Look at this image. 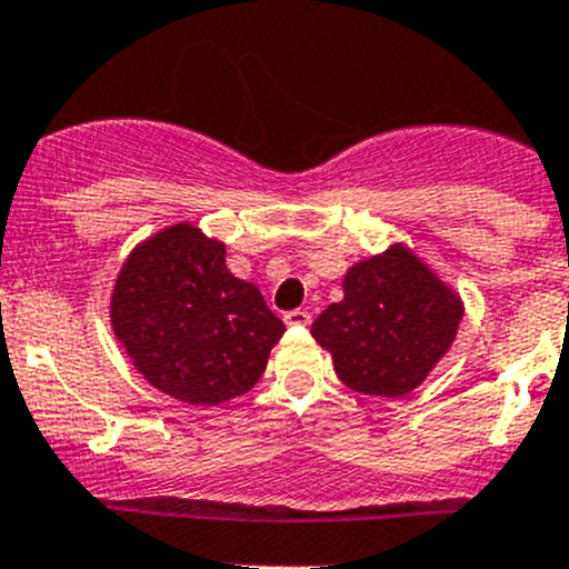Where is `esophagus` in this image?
Here are the masks:
<instances>
[{
    "label": "esophagus",
    "instance_id": "obj_1",
    "mask_svg": "<svg viewBox=\"0 0 569 569\" xmlns=\"http://www.w3.org/2000/svg\"><path fill=\"white\" fill-rule=\"evenodd\" d=\"M283 321L289 327H308V325H311V313H308L306 308H295V311L286 313Z\"/></svg>",
    "mask_w": 569,
    "mask_h": 569
}]
</instances>
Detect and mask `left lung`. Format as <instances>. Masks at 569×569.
I'll return each mask as SVG.
<instances>
[{
  "label": "left lung",
  "mask_w": 569,
  "mask_h": 569,
  "mask_svg": "<svg viewBox=\"0 0 569 569\" xmlns=\"http://www.w3.org/2000/svg\"><path fill=\"white\" fill-rule=\"evenodd\" d=\"M460 319V297L396 244L349 269L343 300L319 313L311 336L332 355L343 386L405 396L449 352Z\"/></svg>",
  "instance_id": "8db88e82"
}]
</instances>
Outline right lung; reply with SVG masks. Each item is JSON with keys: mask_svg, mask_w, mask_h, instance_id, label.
Returning a JSON list of instances; mask_svg holds the SVG:
<instances>
[{"mask_svg": "<svg viewBox=\"0 0 569 569\" xmlns=\"http://www.w3.org/2000/svg\"><path fill=\"white\" fill-rule=\"evenodd\" d=\"M114 336L153 388L189 405L248 393L283 321L226 267V244L173 226L140 244L112 295Z\"/></svg>", "mask_w": 569, "mask_h": 569, "instance_id": "1", "label": "right lung"}]
</instances>
